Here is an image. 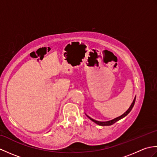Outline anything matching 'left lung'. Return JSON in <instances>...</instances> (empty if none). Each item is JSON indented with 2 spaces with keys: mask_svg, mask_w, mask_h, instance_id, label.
<instances>
[{
  "mask_svg": "<svg viewBox=\"0 0 157 157\" xmlns=\"http://www.w3.org/2000/svg\"><path fill=\"white\" fill-rule=\"evenodd\" d=\"M135 101H136V97H135V98H134V101H133L132 104L131 105V106H130V107L128 109V111H127L125 113H123V114L122 115L119 116V117H117V118H115V119H114L110 120V121H98V120H96V119H94L92 118L91 117H90L89 115H88L87 114H86V116H87L90 119L92 120V121H94V123H96V124H98V125H102V126L111 125H113V124H114V123H115V122H117V121H119V120L121 119H122V118H123V117H125L127 115H128V113H129L130 111H132V108H133V106H134V105Z\"/></svg>",
  "mask_w": 157,
  "mask_h": 157,
  "instance_id": "1",
  "label": "left lung"
}]
</instances>
